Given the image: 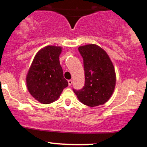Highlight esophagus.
Instances as JSON below:
<instances>
[{
	"mask_svg": "<svg viewBox=\"0 0 147 147\" xmlns=\"http://www.w3.org/2000/svg\"><path fill=\"white\" fill-rule=\"evenodd\" d=\"M68 85H69V86H71V85H72V81L71 80V79H70V80H68Z\"/></svg>",
	"mask_w": 147,
	"mask_h": 147,
	"instance_id": "1",
	"label": "esophagus"
}]
</instances>
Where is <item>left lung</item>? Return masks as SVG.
Returning a JSON list of instances; mask_svg holds the SVG:
<instances>
[{
  "label": "left lung",
  "mask_w": 147,
  "mask_h": 147,
  "mask_svg": "<svg viewBox=\"0 0 147 147\" xmlns=\"http://www.w3.org/2000/svg\"><path fill=\"white\" fill-rule=\"evenodd\" d=\"M84 60L85 84L74 92L82 104L94 107L105 104L115 86V68L107 53L98 45L89 44L79 48Z\"/></svg>",
  "instance_id": "1"
}]
</instances>
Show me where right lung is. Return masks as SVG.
Instances as JSON below:
<instances>
[{"mask_svg":"<svg viewBox=\"0 0 147 147\" xmlns=\"http://www.w3.org/2000/svg\"><path fill=\"white\" fill-rule=\"evenodd\" d=\"M61 47L48 45L37 52L26 77L30 93L42 104H50L68 86L60 65Z\"/></svg>","mask_w":147,"mask_h":147,"instance_id":"right-lung-1","label":"right lung"}]
</instances>
